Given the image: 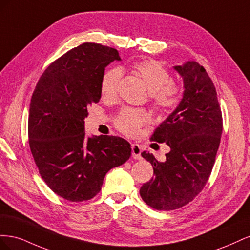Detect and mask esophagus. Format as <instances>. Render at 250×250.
<instances>
[{"label": "esophagus", "mask_w": 250, "mask_h": 250, "mask_svg": "<svg viewBox=\"0 0 250 250\" xmlns=\"http://www.w3.org/2000/svg\"><path fill=\"white\" fill-rule=\"evenodd\" d=\"M141 152H142V148H141L139 144H132V145H131V153H132V157L134 158V160H141V158H142Z\"/></svg>", "instance_id": "1"}]
</instances>
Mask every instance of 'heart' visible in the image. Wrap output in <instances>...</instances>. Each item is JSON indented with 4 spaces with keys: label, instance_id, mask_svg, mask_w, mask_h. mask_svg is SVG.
I'll use <instances>...</instances> for the list:
<instances>
[{
    "label": "heart",
    "instance_id": "heart-1",
    "mask_svg": "<svg viewBox=\"0 0 250 250\" xmlns=\"http://www.w3.org/2000/svg\"><path fill=\"white\" fill-rule=\"evenodd\" d=\"M133 69L148 87L151 100L158 111L166 115L178 106L183 89L173 81L171 73L164 65L155 60H142L133 64ZM121 77L122 70L119 67H112L103 74L100 90L104 98L116 96ZM150 120V113L145 109L125 107L117 116L115 125L122 133L134 137L140 132L142 126L148 124Z\"/></svg>",
    "mask_w": 250,
    "mask_h": 250
}]
</instances>
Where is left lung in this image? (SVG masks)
I'll use <instances>...</instances> for the list:
<instances>
[{
    "label": "left lung",
    "instance_id": "1",
    "mask_svg": "<svg viewBox=\"0 0 250 250\" xmlns=\"http://www.w3.org/2000/svg\"><path fill=\"white\" fill-rule=\"evenodd\" d=\"M184 78V98L177 108L154 130L150 140L166 143L165 162L143 151L154 177L140 190L142 199L157 210L185 207L207 185L213 170L223 129L222 112L213 81L196 62L174 67Z\"/></svg>",
    "mask_w": 250,
    "mask_h": 250
}]
</instances>
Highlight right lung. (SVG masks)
Instances as JSON below:
<instances>
[{
  "label": "right lung",
  "instance_id": "obj_1",
  "mask_svg": "<svg viewBox=\"0 0 250 250\" xmlns=\"http://www.w3.org/2000/svg\"><path fill=\"white\" fill-rule=\"evenodd\" d=\"M113 60H121L118 50L100 43L67 51L42 73L30 102L28 138L36 167L53 192L72 202L94 198L106 173L131 154L122 138H85L87 107L99 102L101 78Z\"/></svg>",
  "mask_w": 250,
  "mask_h": 250
}]
</instances>
